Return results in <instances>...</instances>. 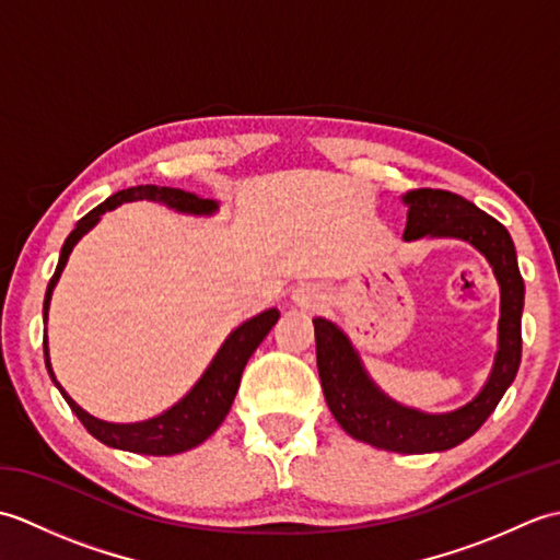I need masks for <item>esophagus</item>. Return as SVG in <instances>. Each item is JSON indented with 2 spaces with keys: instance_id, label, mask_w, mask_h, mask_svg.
Here are the masks:
<instances>
[{
  "instance_id": "34e87169",
  "label": "esophagus",
  "mask_w": 560,
  "mask_h": 560,
  "mask_svg": "<svg viewBox=\"0 0 560 560\" xmlns=\"http://www.w3.org/2000/svg\"><path fill=\"white\" fill-rule=\"evenodd\" d=\"M293 301H295V305L305 307V311H317V307L325 301V293L317 287H303L293 293Z\"/></svg>"
}]
</instances>
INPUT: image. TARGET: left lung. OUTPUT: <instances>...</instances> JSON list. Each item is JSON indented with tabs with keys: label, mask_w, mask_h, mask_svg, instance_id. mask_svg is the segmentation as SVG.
<instances>
[{
	"label": "left lung",
	"mask_w": 560,
	"mask_h": 560,
	"mask_svg": "<svg viewBox=\"0 0 560 560\" xmlns=\"http://www.w3.org/2000/svg\"><path fill=\"white\" fill-rule=\"evenodd\" d=\"M409 205L404 241L431 237H462L491 261L501 283V325H498V355L489 383L481 395L452 413H421L399 407L380 392L363 373L359 353L343 331L317 317L315 351L325 399L339 425L351 438L380 450L421 455L450 450L471 438L489 419L505 389L513 385L522 361V305L525 281L517 269L513 237L489 213L447 189H411L404 197Z\"/></svg>",
	"instance_id": "left-lung-1"
}]
</instances>
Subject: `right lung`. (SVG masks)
<instances>
[{
  "instance_id": "1",
  "label": "right lung",
  "mask_w": 560,
  "mask_h": 560,
  "mask_svg": "<svg viewBox=\"0 0 560 560\" xmlns=\"http://www.w3.org/2000/svg\"><path fill=\"white\" fill-rule=\"evenodd\" d=\"M135 199L161 201V205H168L171 209L185 211V213L217 211V201L201 199L192 192H185V189H175V187L137 185V187H127V189H120V192H115L113 197L105 199L103 205L89 211L86 217L77 223V229L67 235L62 253H59L57 269L52 273L50 283H47V293H45V303H43L45 317H47V307H50L52 289L59 279V273H62V269L67 265L71 247L79 243V237L83 233L91 231L93 225H96L101 213L120 207L122 201H135ZM277 319H279L277 311H265L261 315L247 319L245 325L237 327L233 335L225 339L221 351L217 353V359L211 361L207 373L201 375L199 383L192 387V392H189L185 399L177 401L173 409L156 416V419L141 421V423H105V421L93 419L91 413L83 411L79 404L57 385L52 368H50V359H47V337H43L45 365H47V373L52 375L55 385L59 387V392H62V397L67 399L71 411L79 416L83 428H86L93 438H98L101 443L117 447V450L139 452V455H153V457L177 455V452H185L189 447L205 443V440L221 425L225 413H229V409H231L237 385H241V375H243V368H245L247 359L255 353L259 341L269 335V329L277 325Z\"/></svg>"
}]
</instances>
